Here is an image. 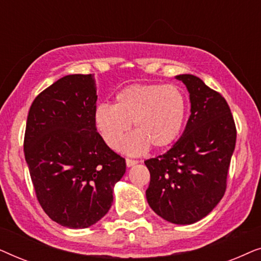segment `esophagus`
Returning <instances> with one entry per match:
<instances>
[{"label":"esophagus","instance_id":"1","mask_svg":"<svg viewBox=\"0 0 261 261\" xmlns=\"http://www.w3.org/2000/svg\"><path fill=\"white\" fill-rule=\"evenodd\" d=\"M126 164H127V166H128V167H132V166H134L135 164H138V160H134V159H129V158H127V159H126Z\"/></svg>","mask_w":261,"mask_h":261}]
</instances>
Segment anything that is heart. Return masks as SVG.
I'll list each match as a JSON object with an SVG mask.
<instances>
[{
  "label": "heart",
  "mask_w": 261,
  "mask_h": 261,
  "mask_svg": "<svg viewBox=\"0 0 261 261\" xmlns=\"http://www.w3.org/2000/svg\"><path fill=\"white\" fill-rule=\"evenodd\" d=\"M187 115V101L174 85L132 84L115 95V105L99 103L94 112L96 129L107 145L117 148L133 122L137 130L122 144L129 154L152 146L167 148L176 141Z\"/></svg>",
  "instance_id": "heart-1"
}]
</instances>
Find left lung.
<instances>
[{
    "mask_svg": "<svg viewBox=\"0 0 261 261\" xmlns=\"http://www.w3.org/2000/svg\"><path fill=\"white\" fill-rule=\"evenodd\" d=\"M190 94L191 115L176 144L147 159L151 174L146 198L156 215L176 224L205 217L223 197L237 141L224 97L194 74H179Z\"/></svg>",
    "mask_w": 261,
    "mask_h": 261,
    "instance_id": "8db88e82",
    "label": "left lung"
}]
</instances>
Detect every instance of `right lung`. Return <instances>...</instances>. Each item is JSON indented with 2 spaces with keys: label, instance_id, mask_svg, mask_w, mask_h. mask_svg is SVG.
Returning <instances> with one entry per match:
<instances>
[{
  "label": "right lung",
  "instance_id": "1",
  "mask_svg": "<svg viewBox=\"0 0 261 261\" xmlns=\"http://www.w3.org/2000/svg\"><path fill=\"white\" fill-rule=\"evenodd\" d=\"M94 74H69L32 103L24 158L35 194L49 219L82 229L109 212L126 160L110 149L94 123Z\"/></svg>",
  "mask_w": 261,
  "mask_h": 261
}]
</instances>
